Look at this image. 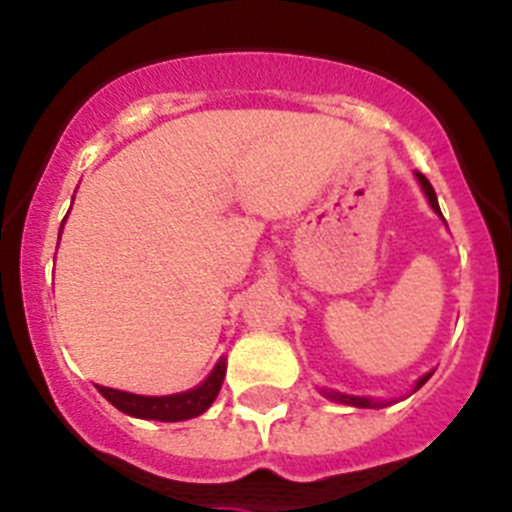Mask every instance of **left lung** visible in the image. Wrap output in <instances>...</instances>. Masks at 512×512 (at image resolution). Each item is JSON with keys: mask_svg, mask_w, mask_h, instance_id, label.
I'll return each mask as SVG.
<instances>
[{"mask_svg": "<svg viewBox=\"0 0 512 512\" xmlns=\"http://www.w3.org/2000/svg\"><path fill=\"white\" fill-rule=\"evenodd\" d=\"M415 176H418L420 187H423V192H425V197H428V202H431V207L438 212V215H441V207H438L436 192H433L431 182H428V179H425V176L420 174V171H415ZM428 379H431V374H425L423 379H418V387H415V390H420V387H423V384L428 382ZM325 395H328V392H325ZM328 397H333V400H338V402H346V405H356V408H374V405H379V402L366 400V397H348V395H338V392H330Z\"/></svg>", "mask_w": 512, "mask_h": 512, "instance_id": "left-lung-1", "label": "left lung"}]
</instances>
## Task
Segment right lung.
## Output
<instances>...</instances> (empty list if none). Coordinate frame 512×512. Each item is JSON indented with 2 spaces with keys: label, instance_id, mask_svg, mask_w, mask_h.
Masks as SVG:
<instances>
[{
  "label": "right lung",
  "instance_id": "obj_1",
  "mask_svg": "<svg viewBox=\"0 0 512 512\" xmlns=\"http://www.w3.org/2000/svg\"><path fill=\"white\" fill-rule=\"evenodd\" d=\"M225 379V361L220 359L212 369L210 377L194 387L189 392H179V395L166 397H143L130 395V392L110 390V387H97L99 395L107 402H112L117 410L133 415V418H148V420H164V423H174V420H189L205 413L215 402L217 392L223 387Z\"/></svg>",
  "mask_w": 512,
  "mask_h": 512
}]
</instances>
